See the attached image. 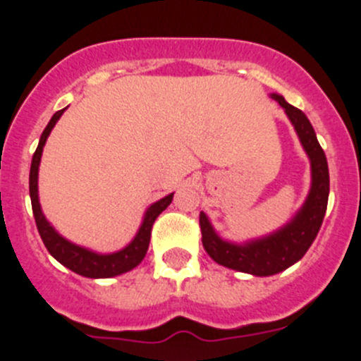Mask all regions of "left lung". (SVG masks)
<instances>
[{
    "instance_id": "obj_1",
    "label": "left lung",
    "mask_w": 361,
    "mask_h": 361,
    "mask_svg": "<svg viewBox=\"0 0 361 361\" xmlns=\"http://www.w3.org/2000/svg\"><path fill=\"white\" fill-rule=\"evenodd\" d=\"M272 97L285 108L286 115L292 120L295 130L300 137L302 147L305 148L311 159L312 187L307 201L286 227L269 238L253 241L246 246H235L221 241L214 234L206 214H199L202 246L207 255L220 265L253 276L278 274L300 260L318 235L323 218H325L326 204H329V164H326L325 152L319 147L311 122L298 108L286 103L285 97L276 96V94Z\"/></svg>"
}]
</instances>
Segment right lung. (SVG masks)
<instances>
[{"label": "right lung", "mask_w": 361, "mask_h": 361, "mask_svg": "<svg viewBox=\"0 0 361 361\" xmlns=\"http://www.w3.org/2000/svg\"><path fill=\"white\" fill-rule=\"evenodd\" d=\"M66 110V108H64ZM64 110H59L54 113V116L50 118L49 126L43 130L42 137H39L38 148H36L35 155H32L31 162V171H29V195H31V206H32V214H35L36 227H38L39 235H42V241L45 245V248L49 250V253L56 258L57 262L64 265V267L71 269L73 272L80 276H85V278H111V276L123 274V272L130 271V269L136 267L141 260L147 255L148 245H150L152 238V227H154L155 220L171 201H173V194H169L167 197L160 199L159 202L152 204L148 207L147 214H145L143 225H141L140 232L134 238V241L130 243L127 248H123L118 253L113 255H97L92 251L80 248V246L71 245L64 238H61L56 231L49 225V221L45 220L42 213V207L38 202V166L39 159H42L43 147H45V141L49 137L50 130L56 126V122L59 120V116L63 115Z\"/></svg>", "instance_id": "1"}]
</instances>
